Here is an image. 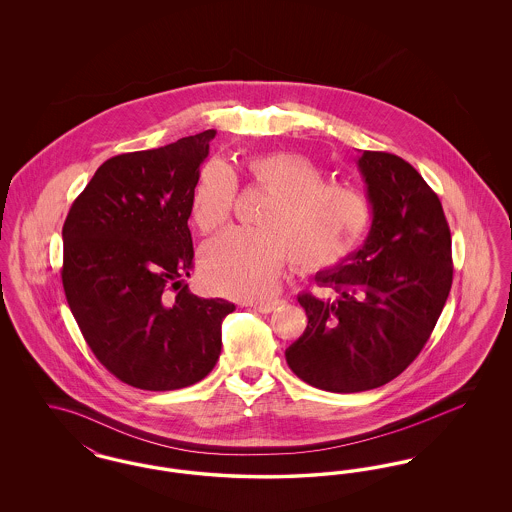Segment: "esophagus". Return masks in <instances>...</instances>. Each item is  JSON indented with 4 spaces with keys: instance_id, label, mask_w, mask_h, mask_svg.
<instances>
[{
    "instance_id": "34e87169",
    "label": "esophagus",
    "mask_w": 512,
    "mask_h": 512,
    "mask_svg": "<svg viewBox=\"0 0 512 512\" xmlns=\"http://www.w3.org/2000/svg\"><path fill=\"white\" fill-rule=\"evenodd\" d=\"M284 301H280V299H274V301H259V303H251V307L257 311V313H272V311H276L280 305H282Z\"/></svg>"
}]
</instances>
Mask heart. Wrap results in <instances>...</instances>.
I'll use <instances>...</instances> for the list:
<instances>
[{"label":"heart","mask_w":512,"mask_h":512,"mask_svg":"<svg viewBox=\"0 0 512 512\" xmlns=\"http://www.w3.org/2000/svg\"><path fill=\"white\" fill-rule=\"evenodd\" d=\"M249 186L268 195L255 230L234 228L201 251V272L215 292L261 299L272 292L286 257L305 274L336 267L357 247L370 222L365 197L324 182L317 163L293 151H268L245 161ZM238 182L222 163L207 165L192 195L199 232L222 228L234 209Z\"/></svg>","instance_id":"heart-1"}]
</instances>
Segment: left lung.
Returning <instances> with one entry per match:
<instances>
[{
	"label": "left lung",
	"mask_w": 512,
	"mask_h": 512,
	"mask_svg": "<svg viewBox=\"0 0 512 512\" xmlns=\"http://www.w3.org/2000/svg\"><path fill=\"white\" fill-rule=\"evenodd\" d=\"M359 169L372 205L368 238L315 276L336 297H297L309 322L286 349L303 382L334 393L374 390L399 376L426 345L453 284L438 194L393 153L363 151Z\"/></svg>",
	"instance_id": "1"
}]
</instances>
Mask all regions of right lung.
Masks as SVG:
<instances>
[{
	"instance_id": "add662e5",
	"label": "right lung",
	"mask_w": 512,
	"mask_h": 512,
	"mask_svg": "<svg viewBox=\"0 0 512 512\" xmlns=\"http://www.w3.org/2000/svg\"><path fill=\"white\" fill-rule=\"evenodd\" d=\"M215 134L107 159L63 224L61 280L76 324L99 363L138 390L203 380L236 309L180 280L194 265L188 219Z\"/></svg>"
}]
</instances>
